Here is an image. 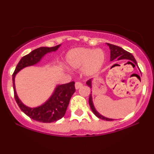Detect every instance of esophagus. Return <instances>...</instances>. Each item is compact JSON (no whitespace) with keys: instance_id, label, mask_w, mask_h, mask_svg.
<instances>
[{"instance_id":"1","label":"esophagus","mask_w":154,"mask_h":154,"mask_svg":"<svg viewBox=\"0 0 154 154\" xmlns=\"http://www.w3.org/2000/svg\"><path fill=\"white\" fill-rule=\"evenodd\" d=\"M82 86H83V84H82L81 82H76V83H75V88L76 90L79 89V88H81Z\"/></svg>"}]
</instances>
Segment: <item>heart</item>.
<instances>
[{"label":"heart","instance_id":"heart-1","mask_svg":"<svg viewBox=\"0 0 154 154\" xmlns=\"http://www.w3.org/2000/svg\"><path fill=\"white\" fill-rule=\"evenodd\" d=\"M106 55L101 49L77 48L67 52L66 62L73 69L83 68V73L91 75L97 73L104 64Z\"/></svg>","mask_w":154,"mask_h":154}]
</instances>
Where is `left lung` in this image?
Segmentation results:
<instances>
[{
    "instance_id": "left-lung-1",
    "label": "left lung",
    "mask_w": 154,
    "mask_h": 154,
    "mask_svg": "<svg viewBox=\"0 0 154 154\" xmlns=\"http://www.w3.org/2000/svg\"><path fill=\"white\" fill-rule=\"evenodd\" d=\"M106 44H107V45L109 47V49H110V55H111L110 60L111 61L114 60L115 59H116L117 60H128L131 61V62H134L136 65H137V63L135 59H134L133 55H132L131 53H130V52H127L126 50H123L122 48L119 47V46H117V45H112V44H110V43H106ZM130 63H132V62H130ZM92 79L88 80V81L86 82V84H87L89 87H90L91 89L92 88ZM89 104H90V108H91V109H92V112H93L94 114L97 117H98L99 119H102V120H106V121H113V120H114V119H109V118L103 116L102 115H101L100 113L96 110L95 107H94V106L93 101H92V92H91V94H90Z\"/></svg>"
}]
</instances>
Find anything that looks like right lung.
<instances>
[{
	"label": "right lung",
	"instance_id": "right-lung-1",
	"mask_svg": "<svg viewBox=\"0 0 154 154\" xmlns=\"http://www.w3.org/2000/svg\"><path fill=\"white\" fill-rule=\"evenodd\" d=\"M60 46L61 44L54 47H41L33 50L30 53L21 59L12 74L14 98L18 106L21 110L31 119L42 123H52L63 118L66 113L71 97L75 91V82L71 81L66 84L57 85L53 93L45 102L41 106L31 108L23 104L18 97L15 89L14 79L19 71L25 67L36 64L46 54L55 52Z\"/></svg>",
	"mask_w": 154,
	"mask_h": 154
}]
</instances>
